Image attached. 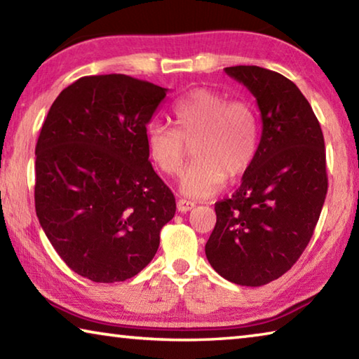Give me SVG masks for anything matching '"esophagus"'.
Segmentation results:
<instances>
[{
	"instance_id": "1",
	"label": "esophagus",
	"mask_w": 359,
	"mask_h": 359,
	"mask_svg": "<svg viewBox=\"0 0 359 359\" xmlns=\"http://www.w3.org/2000/svg\"><path fill=\"white\" fill-rule=\"evenodd\" d=\"M194 208H196V203L188 201V199H179L177 201V210L182 212V214H187V212H190Z\"/></svg>"
}]
</instances>
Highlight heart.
I'll list each match as a JSON object with an SVG mask.
<instances>
[{
	"instance_id": "1",
	"label": "heart",
	"mask_w": 359,
	"mask_h": 359,
	"mask_svg": "<svg viewBox=\"0 0 359 359\" xmlns=\"http://www.w3.org/2000/svg\"><path fill=\"white\" fill-rule=\"evenodd\" d=\"M174 128L151 125L147 130L150 160L166 175L184 168L187 145L194 160L180 179V191L208 198L226 182L244 174L258 149V115L247 101H228L210 88H196L174 106Z\"/></svg>"
}]
</instances>
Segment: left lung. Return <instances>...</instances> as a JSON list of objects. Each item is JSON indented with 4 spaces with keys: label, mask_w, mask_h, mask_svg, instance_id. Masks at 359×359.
<instances>
[{
    "label": "left lung",
    "mask_w": 359,
    "mask_h": 359,
    "mask_svg": "<svg viewBox=\"0 0 359 359\" xmlns=\"http://www.w3.org/2000/svg\"><path fill=\"white\" fill-rule=\"evenodd\" d=\"M224 72L257 98L263 130L239 190L215 204L205 257L226 280L261 287L291 269L317 226L327 191L325 139L290 79L259 66Z\"/></svg>",
    "instance_id": "left-lung-1"
}]
</instances>
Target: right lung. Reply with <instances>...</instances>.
<instances>
[{"instance_id": "right-lung-1", "label": "right lung", "mask_w": 359, "mask_h": 359, "mask_svg": "<svg viewBox=\"0 0 359 359\" xmlns=\"http://www.w3.org/2000/svg\"><path fill=\"white\" fill-rule=\"evenodd\" d=\"M168 88L125 74L66 87L36 144V215L76 274L114 283L139 274L175 199L149 161L147 125Z\"/></svg>"}]
</instances>
